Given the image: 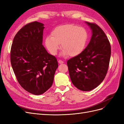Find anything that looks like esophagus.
<instances>
[{
  "instance_id": "34e87169",
  "label": "esophagus",
  "mask_w": 124,
  "mask_h": 124,
  "mask_svg": "<svg viewBox=\"0 0 124 124\" xmlns=\"http://www.w3.org/2000/svg\"><path fill=\"white\" fill-rule=\"evenodd\" d=\"M58 63H59V64H63V63H64V62L62 61V60H59L58 61Z\"/></svg>"
}]
</instances>
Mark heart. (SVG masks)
Returning a JSON list of instances; mask_svg holds the SVG:
<instances>
[{
  "mask_svg": "<svg viewBox=\"0 0 124 124\" xmlns=\"http://www.w3.org/2000/svg\"><path fill=\"white\" fill-rule=\"evenodd\" d=\"M88 40V33L85 28L68 24L55 27L51 36L45 38V45L52 55L56 54L61 44L62 55L76 56L85 50Z\"/></svg>",
  "mask_w": 124,
  "mask_h": 124,
  "instance_id": "b5f03b06",
  "label": "heart"
}]
</instances>
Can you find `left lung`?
Here are the masks:
<instances>
[{"label": "left lung", "instance_id": "obj_1", "mask_svg": "<svg viewBox=\"0 0 124 124\" xmlns=\"http://www.w3.org/2000/svg\"><path fill=\"white\" fill-rule=\"evenodd\" d=\"M92 31L89 43L78 55L67 61L70 78L78 89L88 91L97 87L107 75L111 58V45L101 28L85 22Z\"/></svg>", "mask_w": 124, "mask_h": 124}]
</instances>
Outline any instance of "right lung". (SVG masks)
<instances>
[{"label": "right lung", "mask_w": 124, "mask_h": 124, "mask_svg": "<svg viewBox=\"0 0 124 124\" xmlns=\"http://www.w3.org/2000/svg\"><path fill=\"white\" fill-rule=\"evenodd\" d=\"M44 24L37 22L25 25L14 37L10 61L19 83L35 95L45 93L53 84L58 67L54 56L42 45Z\"/></svg>", "instance_id": "obj_1"}]
</instances>
